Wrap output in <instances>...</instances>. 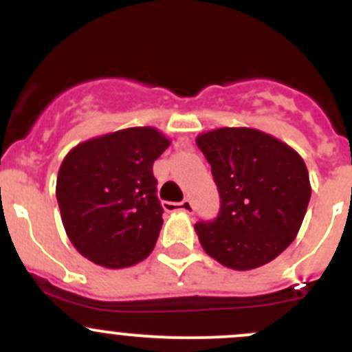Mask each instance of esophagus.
Masks as SVG:
<instances>
[{
	"mask_svg": "<svg viewBox=\"0 0 352 352\" xmlns=\"http://www.w3.org/2000/svg\"><path fill=\"white\" fill-rule=\"evenodd\" d=\"M163 208H165L166 211H184L187 212V214H192L194 212V206L189 199H186V201L182 202H163Z\"/></svg>",
	"mask_w": 352,
	"mask_h": 352,
	"instance_id": "obj_1",
	"label": "esophagus"
}]
</instances>
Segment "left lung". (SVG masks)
Here are the masks:
<instances>
[{"mask_svg": "<svg viewBox=\"0 0 352 352\" xmlns=\"http://www.w3.org/2000/svg\"><path fill=\"white\" fill-rule=\"evenodd\" d=\"M196 143L221 197L218 218L194 225L206 254L235 271L274 261L298 235L310 202L303 158L252 127H219Z\"/></svg>", "mask_w": 352, "mask_h": 352, "instance_id": "obj_1", "label": "left lung"}]
</instances>
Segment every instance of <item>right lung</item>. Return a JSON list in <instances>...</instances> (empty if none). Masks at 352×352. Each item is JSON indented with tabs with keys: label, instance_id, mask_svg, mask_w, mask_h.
Wrapping results in <instances>:
<instances>
[{
	"label": "right lung",
	"instance_id": "1",
	"mask_svg": "<svg viewBox=\"0 0 352 352\" xmlns=\"http://www.w3.org/2000/svg\"><path fill=\"white\" fill-rule=\"evenodd\" d=\"M168 146L155 127H127L65 156L56 197L67 239L83 257L122 269L151 254L163 225L153 163Z\"/></svg>",
	"mask_w": 352,
	"mask_h": 352
}]
</instances>
